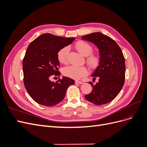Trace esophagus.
Returning a JSON list of instances; mask_svg holds the SVG:
<instances>
[{
    "label": "esophagus",
    "instance_id": "34e87169",
    "mask_svg": "<svg viewBox=\"0 0 147 147\" xmlns=\"http://www.w3.org/2000/svg\"><path fill=\"white\" fill-rule=\"evenodd\" d=\"M75 83L76 84H83V82H81V81H78V80H76L75 81Z\"/></svg>",
    "mask_w": 147,
    "mask_h": 147
}]
</instances>
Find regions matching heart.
Segmentation results:
<instances>
[{"instance_id": "b5f03b06", "label": "heart", "mask_w": 147, "mask_h": 147, "mask_svg": "<svg viewBox=\"0 0 147 147\" xmlns=\"http://www.w3.org/2000/svg\"><path fill=\"white\" fill-rule=\"evenodd\" d=\"M77 50L84 56H87L86 62L88 65L91 68H94L99 64L100 59L99 56L92 54L93 47L86 42L78 41L75 44ZM69 52V48L64 47L61 48L57 53V58L60 63L65 64L67 62V56ZM63 74L65 77L73 79H80L88 74V70L84 66L78 67L70 65L64 67Z\"/></svg>"}]
</instances>
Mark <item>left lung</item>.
I'll return each mask as SVG.
<instances>
[{
    "label": "left lung",
    "instance_id": "8db88e82",
    "mask_svg": "<svg viewBox=\"0 0 147 147\" xmlns=\"http://www.w3.org/2000/svg\"><path fill=\"white\" fill-rule=\"evenodd\" d=\"M82 38L95 44L100 53L99 65L92 75L94 80L99 78V82H89L92 90L84 97L95 105L107 104L117 96L124 83L126 65L121 49L114 40L100 32L84 35Z\"/></svg>",
    "mask_w": 147,
    "mask_h": 147
}]
</instances>
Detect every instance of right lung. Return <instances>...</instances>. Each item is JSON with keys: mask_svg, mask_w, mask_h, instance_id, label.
Returning <instances> with one entry per match:
<instances>
[{"mask_svg": "<svg viewBox=\"0 0 147 147\" xmlns=\"http://www.w3.org/2000/svg\"><path fill=\"white\" fill-rule=\"evenodd\" d=\"M75 38L43 34L28 46L23 61V82L26 91L37 103L51 107L63 100L67 88L75 81L63 77L56 82L50 79L61 74L57 53L72 43Z\"/></svg>", "mask_w": 147, "mask_h": 147, "instance_id": "obj_1", "label": "right lung"}]
</instances>
